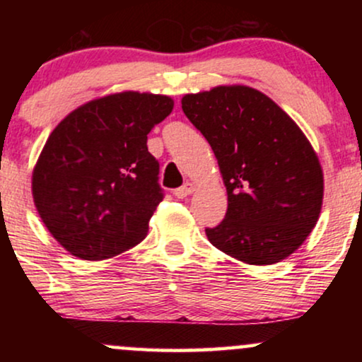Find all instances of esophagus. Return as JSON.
<instances>
[{
	"label": "esophagus",
	"mask_w": 362,
	"mask_h": 362,
	"mask_svg": "<svg viewBox=\"0 0 362 362\" xmlns=\"http://www.w3.org/2000/svg\"><path fill=\"white\" fill-rule=\"evenodd\" d=\"M195 190V185L192 184V182H187V184H184L182 187H178V189L173 190V195L178 199H184L187 197V195H190Z\"/></svg>",
	"instance_id": "1"
}]
</instances>
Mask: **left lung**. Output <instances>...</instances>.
I'll use <instances>...</instances> for the list:
<instances>
[{"label":"left lung","instance_id":"1","mask_svg":"<svg viewBox=\"0 0 362 362\" xmlns=\"http://www.w3.org/2000/svg\"><path fill=\"white\" fill-rule=\"evenodd\" d=\"M182 110L213 148L228 211L207 240L250 265L296 252L323 201L320 160L298 124L262 91L245 85L189 93Z\"/></svg>","mask_w":362,"mask_h":362}]
</instances>
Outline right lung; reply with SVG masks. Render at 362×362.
I'll use <instances>...</instances> for the list:
<instances>
[{
	"mask_svg": "<svg viewBox=\"0 0 362 362\" xmlns=\"http://www.w3.org/2000/svg\"><path fill=\"white\" fill-rule=\"evenodd\" d=\"M167 95L122 91L83 103L57 124L32 172V195L56 242L83 260L136 247L163 199L148 134Z\"/></svg>",
	"mask_w": 362,
	"mask_h": 362,
	"instance_id": "obj_1",
	"label": "right lung"
}]
</instances>
